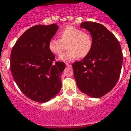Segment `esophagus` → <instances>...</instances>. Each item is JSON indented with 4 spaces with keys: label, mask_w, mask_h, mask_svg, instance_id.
Returning <instances> with one entry per match:
<instances>
[{
    "label": "esophagus",
    "mask_w": 131,
    "mask_h": 131,
    "mask_svg": "<svg viewBox=\"0 0 131 131\" xmlns=\"http://www.w3.org/2000/svg\"><path fill=\"white\" fill-rule=\"evenodd\" d=\"M66 66H67V67H72V65H71V64H70V63H66Z\"/></svg>",
    "instance_id": "1"
}]
</instances>
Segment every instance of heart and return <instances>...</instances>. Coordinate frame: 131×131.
<instances>
[{
    "label": "heart",
    "mask_w": 131,
    "mask_h": 131,
    "mask_svg": "<svg viewBox=\"0 0 131 131\" xmlns=\"http://www.w3.org/2000/svg\"><path fill=\"white\" fill-rule=\"evenodd\" d=\"M60 39L52 38L48 43V48L51 52L59 55L66 49L68 51L62 54L59 59L70 61L75 58H84L91 52L93 40L89 34L73 26H67L61 31Z\"/></svg>",
    "instance_id": "1"
}]
</instances>
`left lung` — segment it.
I'll return each mask as SVG.
<instances>
[{
  "label": "left lung",
  "mask_w": 131,
  "mask_h": 131,
  "mask_svg": "<svg viewBox=\"0 0 131 131\" xmlns=\"http://www.w3.org/2000/svg\"><path fill=\"white\" fill-rule=\"evenodd\" d=\"M80 27L90 32L93 46L88 56L72 64L74 78L82 92L99 98L112 90L119 79L122 49L117 38L103 25L85 21Z\"/></svg>",
  "instance_id": "8db88e82"
}]
</instances>
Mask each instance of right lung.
I'll return each mask as SVG.
<instances>
[{"label":"right lung","mask_w":131,"mask_h":131,"mask_svg":"<svg viewBox=\"0 0 131 131\" xmlns=\"http://www.w3.org/2000/svg\"><path fill=\"white\" fill-rule=\"evenodd\" d=\"M58 30L56 24L35 25L18 39L10 53V69L21 92L30 100L45 103L54 97L61 88L63 62H54L48 48Z\"/></svg>","instance_id":"1"}]
</instances>
